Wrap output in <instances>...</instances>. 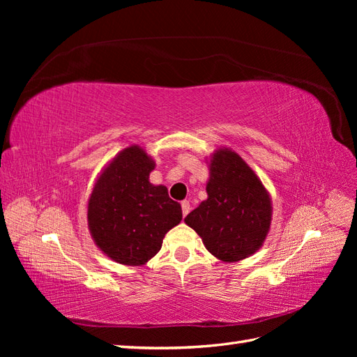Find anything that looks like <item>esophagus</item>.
Listing matches in <instances>:
<instances>
[{
    "label": "esophagus",
    "instance_id": "34e87169",
    "mask_svg": "<svg viewBox=\"0 0 357 357\" xmlns=\"http://www.w3.org/2000/svg\"><path fill=\"white\" fill-rule=\"evenodd\" d=\"M181 211H183V215H186V214L190 211V204H189V201H183V202H181Z\"/></svg>",
    "mask_w": 357,
    "mask_h": 357
}]
</instances>
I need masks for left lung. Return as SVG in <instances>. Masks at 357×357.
<instances>
[{"mask_svg":"<svg viewBox=\"0 0 357 357\" xmlns=\"http://www.w3.org/2000/svg\"><path fill=\"white\" fill-rule=\"evenodd\" d=\"M207 201L185 222L207 250L225 262L250 256L262 245L271 223V199L245 162L228 149L214 153Z\"/></svg>","mask_w":357,"mask_h":357,"instance_id":"8db88e82","label":"left lung"}]
</instances>
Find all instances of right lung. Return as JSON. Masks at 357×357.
<instances>
[{
  "instance_id": "1",
  "label": "right lung",
  "mask_w": 357,
  "mask_h": 357,
  "mask_svg": "<svg viewBox=\"0 0 357 357\" xmlns=\"http://www.w3.org/2000/svg\"><path fill=\"white\" fill-rule=\"evenodd\" d=\"M155 162L131 146L119 153L96 181L88 205L93 240L113 261L143 265L162 247L165 234L181 220L180 204L165 186L150 185Z\"/></svg>"
}]
</instances>
